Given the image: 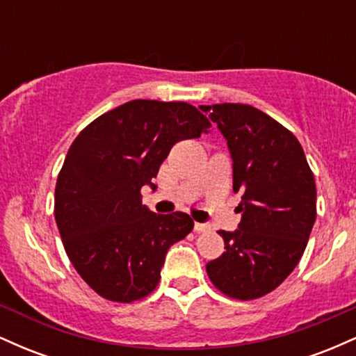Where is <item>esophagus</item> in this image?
Masks as SVG:
<instances>
[{"mask_svg": "<svg viewBox=\"0 0 356 356\" xmlns=\"http://www.w3.org/2000/svg\"><path fill=\"white\" fill-rule=\"evenodd\" d=\"M194 229L197 232H207V231H211V226L209 224H204V222H195Z\"/></svg>", "mask_w": 356, "mask_h": 356, "instance_id": "obj_1", "label": "esophagus"}]
</instances>
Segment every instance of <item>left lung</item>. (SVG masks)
<instances>
[{"label": "left lung", "instance_id": "obj_1", "mask_svg": "<svg viewBox=\"0 0 356 356\" xmlns=\"http://www.w3.org/2000/svg\"><path fill=\"white\" fill-rule=\"evenodd\" d=\"M232 159L241 222L219 231L226 251L206 264L212 284L236 300L276 289L303 256L316 220V186L298 138L251 105H201Z\"/></svg>", "mask_w": 356, "mask_h": 356}]
</instances>
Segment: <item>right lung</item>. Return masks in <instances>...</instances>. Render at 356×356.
Wrapping results in <instances>:
<instances>
[{
	"instance_id": "1",
	"label": "right lung",
	"mask_w": 356,
	"mask_h": 356,
	"mask_svg": "<svg viewBox=\"0 0 356 356\" xmlns=\"http://www.w3.org/2000/svg\"><path fill=\"white\" fill-rule=\"evenodd\" d=\"M211 124L186 102L132 100L92 122L73 140L55 187V219L73 268L110 301L140 300L161 280L165 254L194 220L155 214L140 189L175 142L201 137Z\"/></svg>"
}]
</instances>
